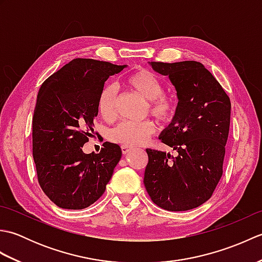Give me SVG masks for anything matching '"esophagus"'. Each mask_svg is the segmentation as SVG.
<instances>
[{"mask_svg":"<svg viewBox=\"0 0 262 262\" xmlns=\"http://www.w3.org/2000/svg\"><path fill=\"white\" fill-rule=\"evenodd\" d=\"M132 149V147H129V146H125V145H121V152H122V154H127L128 152H129Z\"/></svg>","mask_w":262,"mask_h":262,"instance_id":"1","label":"esophagus"}]
</instances>
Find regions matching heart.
I'll return each mask as SVG.
<instances>
[{"label":"heart","instance_id":"heart-1","mask_svg":"<svg viewBox=\"0 0 262 262\" xmlns=\"http://www.w3.org/2000/svg\"><path fill=\"white\" fill-rule=\"evenodd\" d=\"M126 83L133 91L148 100V111L155 118L164 122L173 118L177 110L176 99L170 94L163 93L164 85L162 81L151 71L141 69L133 72L127 76ZM117 96H118V89L114 83L104 84L99 94V113L108 122L116 120L118 116ZM155 130L157 126L149 119L143 121L125 120L109 132V140L120 145L137 146L145 143Z\"/></svg>","mask_w":262,"mask_h":262}]
</instances>
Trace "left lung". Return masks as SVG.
I'll list each match as a JSON object with an SVG mask.
<instances>
[{"label": "left lung", "instance_id": "left-lung-1", "mask_svg": "<svg viewBox=\"0 0 262 262\" xmlns=\"http://www.w3.org/2000/svg\"><path fill=\"white\" fill-rule=\"evenodd\" d=\"M174 85L178 105L160 140L178 153L146 148L144 185L159 207L170 211L196 208L211 197L223 174L231 101L205 66L194 60L149 62Z\"/></svg>", "mask_w": 262, "mask_h": 262}]
</instances>
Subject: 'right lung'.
Returning <instances> with one entry per match:
<instances>
[{
  "label": "right lung",
  "mask_w": 262,
  "mask_h": 262,
  "mask_svg": "<svg viewBox=\"0 0 262 262\" xmlns=\"http://www.w3.org/2000/svg\"><path fill=\"white\" fill-rule=\"evenodd\" d=\"M126 65L75 58L42 83L32 117V155L42 191L60 208L83 209L102 196L121 158L104 142L85 154L98 116V99L109 76Z\"/></svg>",
  "instance_id": "1"
}]
</instances>
